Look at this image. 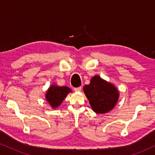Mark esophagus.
Wrapping results in <instances>:
<instances>
[{
	"label": "esophagus",
	"mask_w": 155,
	"mask_h": 155,
	"mask_svg": "<svg viewBox=\"0 0 155 155\" xmlns=\"http://www.w3.org/2000/svg\"><path fill=\"white\" fill-rule=\"evenodd\" d=\"M74 90L75 92H80L81 90V87H75Z\"/></svg>",
	"instance_id": "1"
}]
</instances>
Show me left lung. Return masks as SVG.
<instances>
[{"instance_id":"left-lung-1","label":"left lung","mask_w":155,"mask_h":155,"mask_svg":"<svg viewBox=\"0 0 155 155\" xmlns=\"http://www.w3.org/2000/svg\"><path fill=\"white\" fill-rule=\"evenodd\" d=\"M83 91L92 110L97 114H106L113 109L120 97L115 85L98 75L92 76L90 83L84 86Z\"/></svg>"}]
</instances>
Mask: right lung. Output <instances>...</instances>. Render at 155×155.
Masks as SVG:
<instances>
[{
  "label": "right lung",
  "instance_id": "add662e5",
  "mask_svg": "<svg viewBox=\"0 0 155 155\" xmlns=\"http://www.w3.org/2000/svg\"><path fill=\"white\" fill-rule=\"evenodd\" d=\"M70 92H72V90L68 87H60L55 84H52L48 88L45 94L46 101L53 109L57 108L59 107L64 99L66 97L68 94Z\"/></svg>",
  "mask_w": 155,
  "mask_h": 155
}]
</instances>
